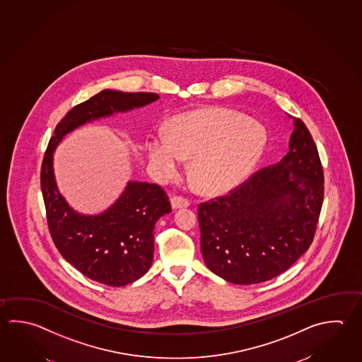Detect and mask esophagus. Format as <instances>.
Listing matches in <instances>:
<instances>
[{"mask_svg":"<svg viewBox=\"0 0 362 362\" xmlns=\"http://www.w3.org/2000/svg\"><path fill=\"white\" fill-rule=\"evenodd\" d=\"M170 202L173 210L183 209V207H188L189 206V201L187 198L183 197H173L170 199Z\"/></svg>","mask_w":362,"mask_h":362,"instance_id":"34e87169","label":"esophagus"}]
</instances>
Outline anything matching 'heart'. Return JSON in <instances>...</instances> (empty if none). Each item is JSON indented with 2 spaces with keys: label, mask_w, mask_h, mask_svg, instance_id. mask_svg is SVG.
I'll use <instances>...</instances> for the list:
<instances>
[{
  "label": "heart",
  "mask_w": 362,
  "mask_h": 362,
  "mask_svg": "<svg viewBox=\"0 0 362 362\" xmlns=\"http://www.w3.org/2000/svg\"><path fill=\"white\" fill-rule=\"evenodd\" d=\"M267 144L261 124L228 109L197 110L177 116L168 133L147 144L157 177L177 175L192 157L191 177L201 191L224 193L243 182L259 163Z\"/></svg>",
  "instance_id": "obj_1"
}]
</instances>
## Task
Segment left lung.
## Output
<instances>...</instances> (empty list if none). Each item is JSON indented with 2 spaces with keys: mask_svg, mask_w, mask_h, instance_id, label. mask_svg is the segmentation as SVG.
I'll return each mask as SVG.
<instances>
[{
  "mask_svg": "<svg viewBox=\"0 0 362 362\" xmlns=\"http://www.w3.org/2000/svg\"><path fill=\"white\" fill-rule=\"evenodd\" d=\"M289 151L229 194L198 206L206 267L234 284L273 279L313 243L324 199L319 152L293 117Z\"/></svg>",
  "mask_w": 362,
  "mask_h": 362,
  "instance_id": "1",
  "label": "left lung"
}]
</instances>
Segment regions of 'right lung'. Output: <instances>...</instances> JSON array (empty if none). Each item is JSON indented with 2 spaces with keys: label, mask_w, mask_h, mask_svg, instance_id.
I'll return each mask as SVG.
<instances>
[{
  "label": "right lung",
  "mask_w": 362,
  "mask_h": 362,
  "mask_svg": "<svg viewBox=\"0 0 362 362\" xmlns=\"http://www.w3.org/2000/svg\"><path fill=\"white\" fill-rule=\"evenodd\" d=\"M158 98L156 93L103 89L62 117L42 161V194L55 246L83 275L106 286H127L148 272L153 259L155 224L171 212L170 202L160 185L128 182L107 210L97 215L79 214L59 192L54 152L64 136L84 124L144 107Z\"/></svg>",
  "instance_id": "obj_1"
}]
</instances>
